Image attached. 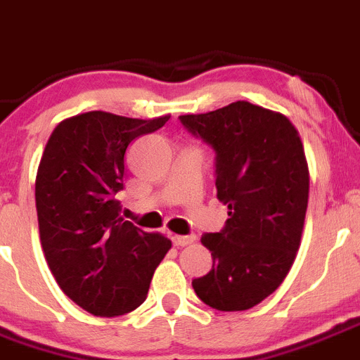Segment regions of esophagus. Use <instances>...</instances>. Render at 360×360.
I'll use <instances>...</instances> for the list:
<instances>
[{
    "mask_svg": "<svg viewBox=\"0 0 360 360\" xmlns=\"http://www.w3.org/2000/svg\"><path fill=\"white\" fill-rule=\"evenodd\" d=\"M172 240L177 247H188V245L195 243L197 238L195 236H179V234H176V236H172Z\"/></svg>",
    "mask_w": 360,
    "mask_h": 360,
    "instance_id": "34e87169",
    "label": "esophagus"
}]
</instances>
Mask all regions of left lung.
<instances>
[{
    "label": "left lung",
    "mask_w": 360,
    "mask_h": 360,
    "mask_svg": "<svg viewBox=\"0 0 360 360\" xmlns=\"http://www.w3.org/2000/svg\"><path fill=\"white\" fill-rule=\"evenodd\" d=\"M179 120L217 153V197L229 210L224 231L200 238L213 268L191 286L210 307L245 311L281 286L300 248L309 199L300 134L248 101Z\"/></svg>",
    "instance_id": "obj_1"
}]
</instances>
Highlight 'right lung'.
Masks as SVG:
<instances>
[{
  "label": "right lung",
  "instance_id": "right-lung-1",
  "mask_svg": "<svg viewBox=\"0 0 360 360\" xmlns=\"http://www.w3.org/2000/svg\"><path fill=\"white\" fill-rule=\"evenodd\" d=\"M170 115L129 119L86 112L53 129L35 179L44 256L60 290L94 316H120L147 298L154 270L172 248L120 217L126 149Z\"/></svg>",
  "mask_w": 360,
  "mask_h": 360
}]
</instances>
